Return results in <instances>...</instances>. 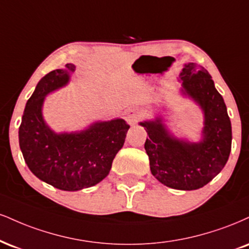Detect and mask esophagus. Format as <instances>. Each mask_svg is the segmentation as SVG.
I'll use <instances>...</instances> for the list:
<instances>
[{
	"label": "esophagus",
	"instance_id": "34e87169",
	"mask_svg": "<svg viewBox=\"0 0 249 249\" xmlns=\"http://www.w3.org/2000/svg\"><path fill=\"white\" fill-rule=\"evenodd\" d=\"M140 112L137 109H128L126 111V122L130 125L136 124V123L140 119Z\"/></svg>",
	"mask_w": 249,
	"mask_h": 249
}]
</instances>
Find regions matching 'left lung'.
<instances>
[{
    "mask_svg": "<svg viewBox=\"0 0 249 249\" xmlns=\"http://www.w3.org/2000/svg\"><path fill=\"white\" fill-rule=\"evenodd\" d=\"M179 80L183 94L204 113L202 140L189 142L173 137L159 117L140 125L148 134L145 149L154 178L173 189L196 190L208 184L226 164L232 127L223 96L204 67L194 62L184 65Z\"/></svg>",
    "mask_w": 249,
    "mask_h": 249,
    "instance_id": "8db88e82",
    "label": "left lung"
}]
</instances>
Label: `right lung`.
I'll return each instance as SVG.
<instances>
[{"label":"right lung","mask_w":249,"mask_h":249,"mask_svg":"<svg viewBox=\"0 0 249 249\" xmlns=\"http://www.w3.org/2000/svg\"><path fill=\"white\" fill-rule=\"evenodd\" d=\"M73 64L55 70L38 82L26 102L18 138L29 169L41 181L65 191L92 187L106 178L116 154L123 147L130 125L124 119L96 122L86 130L55 133L43 118L45 96L66 86Z\"/></svg>","instance_id":"add662e5"}]
</instances>
